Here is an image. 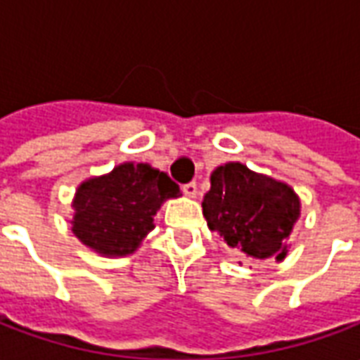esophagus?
I'll return each mask as SVG.
<instances>
[{"label": "esophagus", "instance_id": "34e87169", "mask_svg": "<svg viewBox=\"0 0 360 360\" xmlns=\"http://www.w3.org/2000/svg\"><path fill=\"white\" fill-rule=\"evenodd\" d=\"M183 193H185L188 198H196V195H198L196 183H187V185H183Z\"/></svg>", "mask_w": 360, "mask_h": 360}]
</instances>
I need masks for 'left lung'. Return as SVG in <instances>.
Listing matches in <instances>:
<instances>
[{
  "label": "left lung",
  "mask_w": 360,
  "mask_h": 360,
  "mask_svg": "<svg viewBox=\"0 0 360 360\" xmlns=\"http://www.w3.org/2000/svg\"><path fill=\"white\" fill-rule=\"evenodd\" d=\"M202 210L212 231L252 260H283L301 216V198L291 185L249 169L241 162L218 165Z\"/></svg>",
  "instance_id": "8db88e82"
}]
</instances>
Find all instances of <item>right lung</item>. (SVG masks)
<instances>
[{
    "label": "right lung",
    "instance_id": "right-lung-1",
    "mask_svg": "<svg viewBox=\"0 0 360 360\" xmlns=\"http://www.w3.org/2000/svg\"><path fill=\"white\" fill-rule=\"evenodd\" d=\"M177 196L179 187L167 173L142 162H123L77 187L71 231L100 257H127L154 229L162 204Z\"/></svg>",
    "mask_w": 360,
    "mask_h": 360
}]
</instances>
